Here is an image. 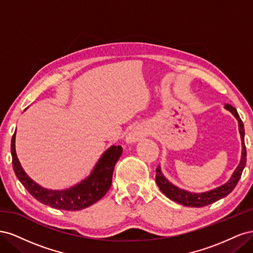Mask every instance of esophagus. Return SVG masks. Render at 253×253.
<instances>
[{
    "label": "esophagus",
    "mask_w": 253,
    "mask_h": 253,
    "mask_svg": "<svg viewBox=\"0 0 253 253\" xmlns=\"http://www.w3.org/2000/svg\"><path fill=\"white\" fill-rule=\"evenodd\" d=\"M149 131L147 127L144 126H136L134 127L131 132L128 133L127 137H126V141L132 143V142H136V141H139L140 139H142L143 137L148 136Z\"/></svg>",
    "instance_id": "obj_1"
}]
</instances>
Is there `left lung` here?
<instances>
[{"label": "left lung", "mask_w": 253, "mask_h": 253, "mask_svg": "<svg viewBox=\"0 0 253 253\" xmlns=\"http://www.w3.org/2000/svg\"><path fill=\"white\" fill-rule=\"evenodd\" d=\"M225 108L230 111L234 116L236 117L237 121H239V126H240V133L242 137V145H243V152H242V159L240 165L237 166L235 169L232 177L227 181L225 185L220 186L216 189L211 190L209 192H205V193H190L187 192L185 190H180L177 187L173 186L172 183L168 181L162 174V171H160V167L158 166L156 169V183L160 191L170 200L178 203L180 205L187 206V207H196V208H200V207H205L208 206L210 204L215 203L216 201L220 200L225 196H227L229 193L232 192V190L235 188V186L239 182L243 170L245 166H246V160H247V151H246V145H245V140H244V136H245V129H244V124L242 119L240 118V115L237 113V111L231 106L230 104H226Z\"/></svg>", "instance_id": "left-lung-1"}]
</instances>
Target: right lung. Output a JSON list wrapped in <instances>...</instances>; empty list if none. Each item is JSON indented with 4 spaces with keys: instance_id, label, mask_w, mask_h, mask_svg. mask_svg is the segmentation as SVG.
Wrapping results in <instances>:
<instances>
[{
    "instance_id": "add662e5",
    "label": "right lung",
    "mask_w": 253,
    "mask_h": 253,
    "mask_svg": "<svg viewBox=\"0 0 253 253\" xmlns=\"http://www.w3.org/2000/svg\"><path fill=\"white\" fill-rule=\"evenodd\" d=\"M14 138H16V132L11 138L12 167L22 185L36 200L42 204L50 206L52 208L67 211L87 208L101 200L111 188L114 167L122 153L120 145H113L99 159L89 177L68 190L52 191L37 185L22 169L16 154V149H14Z\"/></svg>"
}]
</instances>
